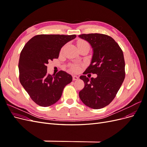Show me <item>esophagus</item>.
Returning <instances> with one entry per match:
<instances>
[{
	"label": "esophagus",
	"mask_w": 147,
	"mask_h": 147,
	"mask_svg": "<svg viewBox=\"0 0 147 147\" xmlns=\"http://www.w3.org/2000/svg\"><path fill=\"white\" fill-rule=\"evenodd\" d=\"M72 79H73L74 81L77 80L78 79V77L76 76V75H73V76H72Z\"/></svg>",
	"instance_id": "1"
}]
</instances>
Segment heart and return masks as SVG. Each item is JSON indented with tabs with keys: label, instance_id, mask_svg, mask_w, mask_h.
I'll list each match as a JSON object with an SVG mask.
<instances>
[{
	"label": "heart",
	"instance_id": "1",
	"mask_svg": "<svg viewBox=\"0 0 147 147\" xmlns=\"http://www.w3.org/2000/svg\"><path fill=\"white\" fill-rule=\"evenodd\" d=\"M85 46H88L90 47L89 45V44L88 43V42H86V41H84V40H80L77 43V47L78 48H81V47H85ZM80 69V66L78 65H74L72 67V70L73 72H78V71Z\"/></svg>",
	"mask_w": 147,
	"mask_h": 147
}]
</instances>
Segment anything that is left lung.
Returning <instances> with one entry per match:
<instances>
[{
	"label": "left lung",
	"mask_w": 147,
	"mask_h": 147,
	"mask_svg": "<svg viewBox=\"0 0 147 147\" xmlns=\"http://www.w3.org/2000/svg\"><path fill=\"white\" fill-rule=\"evenodd\" d=\"M90 43L93 55L90 65L84 72L95 74L96 78L82 75L84 87L79 92L83 103L89 107L100 109L108 105L116 96L125 78V63L123 51L115 40L107 35H79Z\"/></svg>",
	"instance_id": "obj_1"
}]
</instances>
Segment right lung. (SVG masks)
I'll list each match as a JSON object with an SVG mask.
<instances>
[{
    "instance_id": "right-lung-1",
    "label": "right lung",
    "mask_w": 147,
    "mask_h": 147,
    "mask_svg": "<svg viewBox=\"0 0 147 147\" xmlns=\"http://www.w3.org/2000/svg\"><path fill=\"white\" fill-rule=\"evenodd\" d=\"M76 35L40 34L30 38L22 50L18 63L20 82L37 105L48 107L61 98L64 87L72 77L61 70L55 75L47 74L48 61L57 59L61 48Z\"/></svg>"
}]
</instances>
